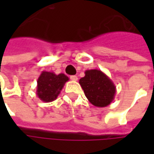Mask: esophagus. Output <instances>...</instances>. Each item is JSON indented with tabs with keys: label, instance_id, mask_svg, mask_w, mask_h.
<instances>
[{
	"label": "esophagus",
	"instance_id": "34e87169",
	"mask_svg": "<svg viewBox=\"0 0 154 154\" xmlns=\"http://www.w3.org/2000/svg\"><path fill=\"white\" fill-rule=\"evenodd\" d=\"M70 79L73 80V81H77L78 80V77L76 75H71L70 76Z\"/></svg>",
	"mask_w": 154,
	"mask_h": 154
}]
</instances>
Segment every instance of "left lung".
<instances>
[{
  "mask_svg": "<svg viewBox=\"0 0 154 154\" xmlns=\"http://www.w3.org/2000/svg\"><path fill=\"white\" fill-rule=\"evenodd\" d=\"M79 83L87 99L94 106L106 107L115 98V85L101 70H86Z\"/></svg>",
  "mask_w": 154,
  "mask_h": 154,
  "instance_id": "obj_1",
  "label": "left lung"
}]
</instances>
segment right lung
<instances>
[{
  "instance_id": "1",
  "label": "right lung",
  "mask_w": 154,
  "mask_h": 154,
  "mask_svg": "<svg viewBox=\"0 0 154 154\" xmlns=\"http://www.w3.org/2000/svg\"><path fill=\"white\" fill-rule=\"evenodd\" d=\"M68 80L64 74H56L53 72L43 71L37 81L38 97L46 103L56 100Z\"/></svg>"
}]
</instances>
